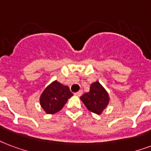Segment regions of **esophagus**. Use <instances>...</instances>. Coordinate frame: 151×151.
Masks as SVG:
<instances>
[{
    "label": "esophagus",
    "mask_w": 151,
    "mask_h": 151,
    "mask_svg": "<svg viewBox=\"0 0 151 151\" xmlns=\"http://www.w3.org/2000/svg\"><path fill=\"white\" fill-rule=\"evenodd\" d=\"M82 93H83V92H82V90H79L78 92L75 93L74 94H75L76 96H78V97H80V96L82 95Z\"/></svg>",
    "instance_id": "1"
}]
</instances>
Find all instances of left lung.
<instances>
[{
  "label": "left lung",
  "mask_w": 151,
  "mask_h": 151,
  "mask_svg": "<svg viewBox=\"0 0 151 151\" xmlns=\"http://www.w3.org/2000/svg\"><path fill=\"white\" fill-rule=\"evenodd\" d=\"M80 98L88 110L97 114H101L110 101L108 93L98 81L91 84L90 91Z\"/></svg>",
  "instance_id": "obj_1"
}]
</instances>
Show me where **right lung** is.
Masks as SVG:
<instances>
[{
  "label": "right lung",
  "mask_w": 151,
  "mask_h": 151,
  "mask_svg": "<svg viewBox=\"0 0 151 151\" xmlns=\"http://www.w3.org/2000/svg\"><path fill=\"white\" fill-rule=\"evenodd\" d=\"M73 96L69 87L53 81L43 91L40 97V104L46 114H55L61 110L68 99Z\"/></svg>",
  "instance_id": "add662e5"
}]
</instances>
